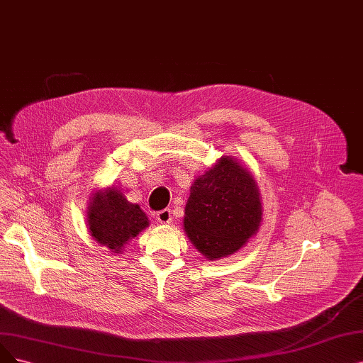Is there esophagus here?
Instances as JSON below:
<instances>
[{
    "label": "esophagus",
    "mask_w": 363,
    "mask_h": 363,
    "mask_svg": "<svg viewBox=\"0 0 363 363\" xmlns=\"http://www.w3.org/2000/svg\"><path fill=\"white\" fill-rule=\"evenodd\" d=\"M156 219L160 222V223H169L172 220V215H171V210L169 208H164L160 210L156 213Z\"/></svg>",
    "instance_id": "1"
}]
</instances>
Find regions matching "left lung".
Wrapping results in <instances>:
<instances>
[{
    "mask_svg": "<svg viewBox=\"0 0 363 363\" xmlns=\"http://www.w3.org/2000/svg\"><path fill=\"white\" fill-rule=\"evenodd\" d=\"M262 222L258 184L240 160L220 156L198 176L184 207L183 227L207 259L235 254L254 237Z\"/></svg>",
    "mask_w": 363,
    "mask_h": 363,
    "instance_id": "1",
    "label": "left lung"
}]
</instances>
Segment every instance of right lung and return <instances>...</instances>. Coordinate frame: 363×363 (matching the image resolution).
<instances>
[{
	"mask_svg": "<svg viewBox=\"0 0 363 363\" xmlns=\"http://www.w3.org/2000/svg\"><path fill=\"white\" fill-rule=\"evenodd\" d=\"M150 225L138 204L129 203L117 187L111 186L91 194L86 207V228L96 243L112 254H121L124 246Z\"/></svg>",
	"mask_w": 363,
	"mask_h": 363,
	"instance_id": "obj_1",
	"label": "right lung"
}]
</instances>
